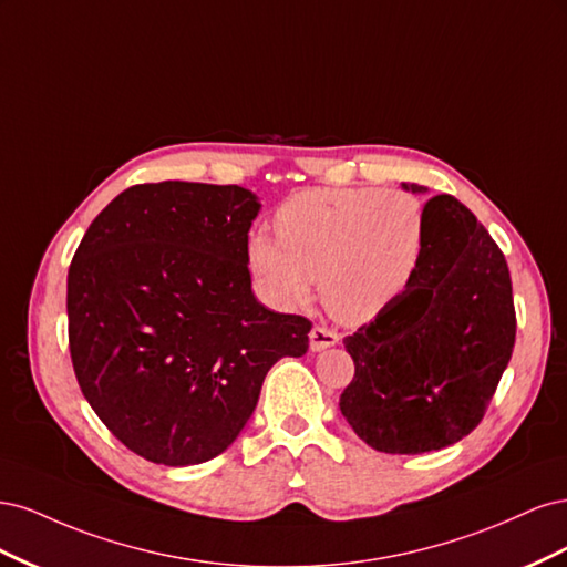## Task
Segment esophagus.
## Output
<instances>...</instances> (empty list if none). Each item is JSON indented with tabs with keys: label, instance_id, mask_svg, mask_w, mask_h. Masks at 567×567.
I'll use <instances>...</instances> for the list:
<instances>
[{
	"label": "esophagus",
	"instance_id": "obj_1",
	"mask_svg": "<svg viewBox=\"0 0 567 567\" xmlns=\"http://www.w3.org/2000/svg\"><path fill=\"white\" fill-rule=\"evenodd\" d=\"M338 340H340V336L336 331H331V329H326V326H315V329L310 331V348L315 352H321L326 348L336 346Z\"/></svg>",
	"mask_w": 567,
	"mask_h": 567
}]
</instances>
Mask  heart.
<instances>
[{
    "label": "heart",
    "mask_w": 567,
    "mask_h": 567,
    "mask_svg": "<svg viewBox=\"0 0 567 567\" xmlns=\"http://www.w3.org/2000/svg\"><path fill=\"white\" fill-rule=\"evenodd\" d=\"M277 238L255 231L248 265L279 305L310 300L346 323L383 315L414 284L427 246L423 203L381 188H307L274 213Z\"/></svg>",
    "instance_id": "heart-1"
}]
</instances>
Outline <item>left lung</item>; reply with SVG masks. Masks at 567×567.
<instances>
[{"mask_svg": "<svg viewBox=\"0 0 567 567\" xmlns=\"http://www.w3.org/2000/svg\"><path fill=\"white\" fill-rule=\"evenodd\" d=\"M425 215L427 246L414 284L346 338L354 379L340 411L385 454L442 450L475 431L516 346L502 248L450 194L427 200Z\"/></svg>", "mask_w": 567, "mask_h": 567, "instance_id": "left-lung-1", "label": "left lung"}]
</instances>
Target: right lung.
<instances>
[{"label":"right lung","mask_w":567,"mask_h":567,"mask_svg":"<svg viewBox=\"0 0 567 567\" xmlns=\"http://www.w3.org/2000/svg\"><path fill=\"white\" fill-rule=\"evenodd\" d=\"M260 203L227 184H134L96 215L68 269V348L84 400L134 454L194 466L225 452L267 371L312 321L255 300Z\"/></svg>","instance_id":"right-lung-1"}]
</instances>
